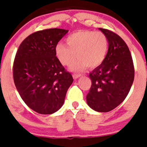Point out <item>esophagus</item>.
<instances>
[{"mask_svg":"<svg viewBox=\"0 0 147 147\" xmlns=\"http://www.w3.org/2000/svg\"><path fill=\"white\" fill-rule=\"evenodd\" d=\"M81 76H82L81 74H74L73 78H74V80H76V79H78V78L81 77Z\"/></svg>","mask_w":147,"mask_h":147,"instance_id":"esophagus-1","label":"esophagus"}]
</instances>
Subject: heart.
<instances>
[{"instance_id": "heart-1", "label": "heart", "mask_w": 147, "mask_h": 147, "mask_svg": "<svg viewBox=\"0 0 147 147\" xmlns=\"http://www.w3.org/2000/svg\"><path fill=\"white\" fill-rule=\"evenodd\" d=\"M66 42L67 44H57L55 54L64 65H69L77 56L78 59L70 65V71L80 72L86 66L96 67L105 59L108 41L107 37L102 32L79 31L68 36Z\"/></svg>"}]
</instances>
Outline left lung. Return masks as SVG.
<instances>
[{
	"label": "left lung",
	"mask_w": 147,
	"mask_h": 147,
	"mask_svg": "<svg viewBox=\"0 0 147 147\" xmlns=\"http://www.w3.org/2000/svg\"><path fill=\"white\" fill-rule=\"evenodd\" d=\"M107 37L108 49L104 61L90 72L92 86L86 101L92 109L107 112L124 101L133 83L134 68L127 45L117 34L99 28Z\"/></svg>",
	"instance_id": "left-lung-1"
}]
</instances>
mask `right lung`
<instances>
[{"label":"right lung","instance_id":"add662e5","mask_svg":"<svg viewBox=\"0 0 147 147\" xmlns=\"http://www.w3.org/2000/svg\"><path fill=\"white\" fill-rule=\"evenodd\" d=\"M68 30L39 31L23 40L16 53L13 79L25 103L41 114L57 112L73 83L71 74L56 57L55 46Z\"/></svg>","mask_w":147,"mask_h":147}]
</instances>
